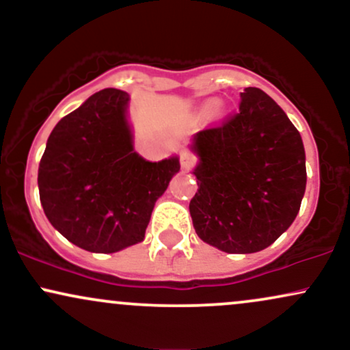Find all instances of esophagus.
<instances>
[{"label": "esophagus", "instance_id": "34e87169", "mask_svg": "<svg viewBox=\"0 0 350 350\" xmlns=\"http://www.w3.org/2000/svg\"><path fill=\"white\" fill-rule=\"evenodd\" d=\"M196 163H198V156H196L194 152H180V166H183V170H191V167L196 166Z\"/></svg>", "mask_w": 350, "mask_h": 350}]
</instances>
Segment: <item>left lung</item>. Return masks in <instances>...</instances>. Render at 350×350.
Wrapping results in <instances>:
<instances>
[{"label": "left lung", "mask_w": 350, "mask_h": 350, "mask_svg": "<svg viewBox=\"0 0 350 350\" xmlns=\"http://www.w3.org/2000/svg\"><path fill=\"white\" fill-rule=\"evenodd\" d=\"M192 150L199 189L189 211L204 242L255 253L291 226L306 189L303 139L263 90L245 88L239 113L199 131Z\"/></svg>", "instance_id": "8db88e82"}]
</instances>
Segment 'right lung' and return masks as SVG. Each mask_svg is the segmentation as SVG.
Returning a JSON list of instances; mask_svg holds the SVG:
<instances>
[{
    "mask_svg": "<svg viewBox=\"0 0 350 350\" xmlns=\"http://www.w3.org/2000/svg\"><path fill=\"white\" fill-rule=\"evenodd\" d=\"M128 94L103 88L64 116L39 163V198L54 228L83 250L113 253L142 242L152 207L179 159L133 151Z\"/></svg>",
    "mask_w": 350,
    "mask_h": 350,
    "instance_id": "obj_1",
    "label": "right lung"
}]
</instances>
